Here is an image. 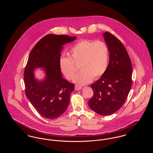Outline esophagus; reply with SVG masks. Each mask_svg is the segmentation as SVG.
<instances>
[{"label": "esophagus", "mask_w": 153, "mask_h": 153, "mask_svg": "<svg viewBox=\"0 0 153 153\" xmlns=\"http://www.w3.org/2000/svg\"><path fill=\"white\" fill-rule=\"evenodd\" d=\"M74 89H75L76 91H79V90H81V89H82V87L76 85H75V87H74Z\"/></svg>", "instance_id": "34e87169"}]
</instances>
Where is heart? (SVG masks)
I'll return each instance as SVG.
<instances>
[{
    "label": "heart",
    "mask_w": 153,
    "mask_h": 153,
    "mask_svg": "<svg viewBox=\"0 0 153 153\" xmlns=\"http://www.w3.org/2000/svg\"><path fill=\"white\" fill-rule=\"evenodd\" d=\"M69 58L59 59V68L68 80H72L79 67L81 71L74 82L85 85L93 79L102 77L106 72L109 62V49L102 41L82 40L75 44L69 52Z\"/></svg>",
    "instance_id": "b5f03b06"
}]
</instances>
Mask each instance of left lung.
Instances as JSON below:
<instances>
[{"mask_svg":"<svg viewBox=\"0 0 153 153\" xmlns=\"http://www.w3.org/2000/svg\"><path fill=\"white\" fill-rule=\"evenodd\" d=\"M102 36L109 49V62L102 77L91 85L89 107L102 116L113 114L123 105L132 85L131 59L124 46L108 32Z\"/></svg>","mask_w":153,"mask_h":153,"instance_id":"obj_1","label":"left lung"}]
</instances>
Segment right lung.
Segmentation results:
<instances>
[{
    "instance_id": "obj_1",
    "label": "right lung",
    "mask_w": 153,
    "mask_h": 153,
    "mask_svg": "<svg viewBox=\"0 0 153 153\" xmlns=\"http://www.w3.org/2000/svg\"><path fill=\"white\" fill-rule=\"evenodd\" d=\"M76 36L48 34L41 39L30 53L25 69L26 95L36 111L45 118L54 119L67 108L74 85L62 77L59 68L60 52L63 46ZM36 68H43L44 80L34 76Z\"/></svg>"
}]
</instances>
